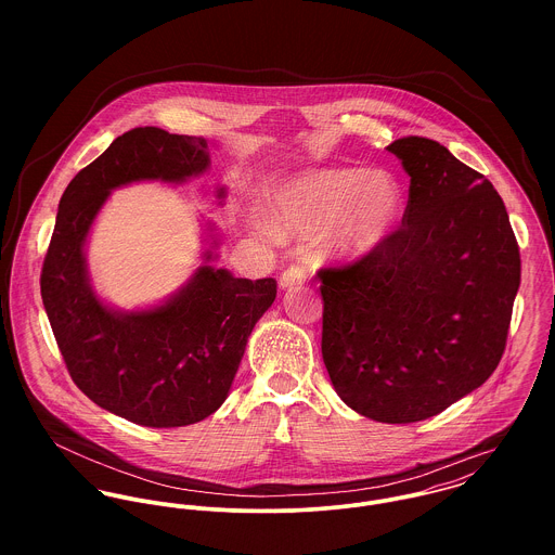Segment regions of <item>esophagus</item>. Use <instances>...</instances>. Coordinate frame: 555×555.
<instances>
[{"label": "esophagus", "mask_w": 555, "mask_h": 555, "mask_svg": "<svg viewBox=\"0 0 555 555\" xmlns=\"http://www.w3.org/2000/svg\"><path fill=\"white\" fill-rule=\"evenodd\" d=\"M306 280V269L299 264H291L288 269H284V273L280 275V288H291L297 286Z\"/></svg>", "instance_id": "obj_1"}]
</instances>
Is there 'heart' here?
I'll list each match as a JSON object with an SVG mask.
<instances>
[{
	"mask_svg": "<svg viewBox=\"0 0 555 555\" xmlns=\"http://www.w3.org/2000/svg\"><path fill=\"white\" fill-rule=\"evenodd\" d=\"M403 214V192L387 172L365 168H328L306 172L269 196V222H256L264 235H310L339 220L335 247L359 256L391 235Z\"/></svg>",
	"mask_w": 555,
	"mask_h": 555,
	"instance_id": "obj_1",
	"label": "heart"
}]
</instances>
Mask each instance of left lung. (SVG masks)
Instances as JSON below:
<instances>
[{
	"label": "left lung",
	"instance_id": "obj_1",
	"mask_svg": "<svg viewBox=\"0 0 555 555\" xmlns=\"http://www.w3.org/2000/svg\"><path fill=\"white\" fill-rule=\"evenodd\" d=\"M387 150L410 175L401 227L357 260L318 269L322 359L352 410L414 423L498 367L521 258L485 175L425 137Z\"/></svg>",
	"mask_w": 555,
	"mask_h": 555
}]
</instances>
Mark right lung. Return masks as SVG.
Wrapping results in <instances>:
<instances>
[{
    "label": "right lung",
    "instance_id": "right-lung-1",
    "mask_svg": "<svg viewBox=\"0 0 555 555\" xmlns=\"http://www.w3.org/2000/svg\"><path fill=\"white\" fill-rule=\"evenodd\" d=\"M207 166V141L198 137L162 128L117 137L68 183L42 262V304L70 378L100 408L145 427L192 425L222 405L278 282L201 267L166 306L117 314L91 293L82 245L113 188L181 181Z\"/></svg>",
    "mask_w": 555,
    "mask_h": 555
}]
</instances>
